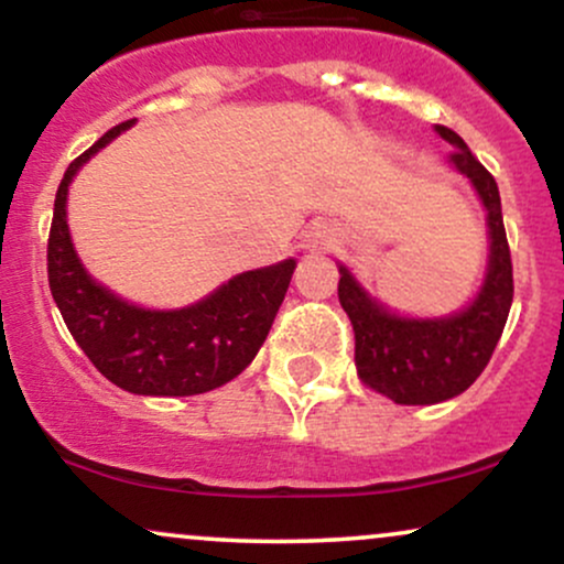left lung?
Returning a JSON list of instances; mask_svg holds the SVG:
<instances>
[{
  "label": "left lung",
  "instance_id": "1",
  "mask_svg": "<svg viewBox=\"0 0 564 564\" xmlns=\"http://www.w3.org/2000/svg\"><path fill=\"white\" fill-rule=\"evenodd\" d=\"M437 132L453 145L448 153L453 166L467 174L488 209L490 268L477 300L451 318H398L339 268V302L352 323L358 377L400 405L443 403L469 390L501 339L514 296L501 196L494 174L471 156L467 142L453 129L437 124Z\"/></svg>",
  "mask_w": 564,
  "mask_h": 564
}]
</instances>
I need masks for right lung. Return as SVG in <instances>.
<instances>
[{"label": "right lung", "instance_id": "obj_1", "mask_svg": "<svg viewBox=\"0 0 564 564\" xmlns=\"http://www.w3.org/2000/svg\"><path fill=\"white\" fill-rule=\"evenodd\" d=\"M132 127L121 121L68 164L55 193L47 278L70 336L108 381L134 394L183 398L236 379L268 339L296 262L249 270L183 310L134 307L84 273L66 225L68 183L93 153Z\"/></svg>", "mask_w": 564, "mask_h": 564}]
</instances>
